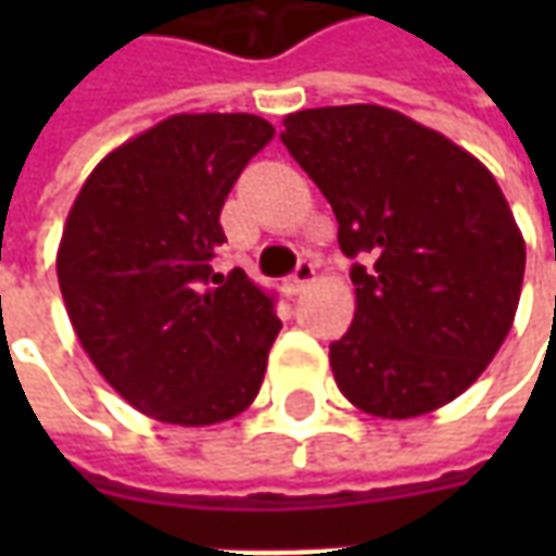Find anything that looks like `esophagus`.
Returning a JSON list of instances; mask_svg holds the SVG:
<instances>
[{"mask_svg":"<svg viewBox=\"0 0 556 556\" xmlns=\"http://www.w3.org/2000/svg\"><path fill=\"white\" fill-rule=\"evenodd\" d=\"M315 281V266H312L309 260H303L300 266H296V271L288 278V290L290 293H300V290H306Z\"/></svg>","mask_w":556,"mask_h":556,"instance_id":"obj_1","label":"esophagus"}]
</instances>
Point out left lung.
I'll return each mask as SVG.
<instances>
[{
	"label": "left lung",
	"instance_id": "1",
	"mask_svg": "<svg viewBox=\"0 0 556 556\" xmlns=\"http://www.w3.org/2000/svg\"><path fill=\"white\" fill-rule=\"evenodd\" d=\"M281 141L337 216L355 315L331 371L358 412L408 420L458 399L510 333L526 241L495 176L380 104L285 117Z\"/></svg>",
	"mask_w": 556,
	"mask_h": 556
}]
</instances>
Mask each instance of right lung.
I'll return each mask as SVG.
<instances>
[{"instance_id": "1", "label": "right lung", "mask_w": 556, "mask_h": 556, "mask_svg": "<svg viewBox=\"0 0 556 556\" xmlns=\"http://www.w3.org/2000/svg\"><path fill=\"white\" fill-rule=\"evenodd\" d=\"M271 136L253 114H173L98 163L67 213V318L98 374L161 424H223L263 387L281 321L241 268L210 263L225 198Z\"/></svg>"}]
</instances>
